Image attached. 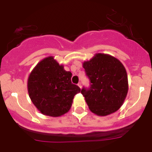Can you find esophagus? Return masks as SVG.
<instances>
[{"instance_id":"1","label":"esophagus","mask_w":152,"mask_h":152,"mask_svg":"<svg viewBox=\"0 0 152 152\" xmlns=\"http://www.w3.org/2000/svg\"><path fill=\"white\" fill-rule=\"evenodd\" d=\"M78 86H79V87H80V88H81V83H80V82H79V83H78Z\"/></svg>"}]
</instances>
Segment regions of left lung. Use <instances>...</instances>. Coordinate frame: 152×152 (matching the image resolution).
<instances>
[{
    "label": "left lung",
    "mask_w": 152,
    "mask_h": 152,
    "mask_svg": "<svg viewBox=\"0 0 152 152\" xmlns=\"http://www.w3.org/2000/svg\"><path fill=\"white\" fill-rule=\"evenodd\" d=\"M90 87H83L82 95L91 112L107 116L119 109L128 92V77L123 64L117 58L104 53H96L83 62Z\"/></svg>",
    "instance_id": "1"
}]
</instances>
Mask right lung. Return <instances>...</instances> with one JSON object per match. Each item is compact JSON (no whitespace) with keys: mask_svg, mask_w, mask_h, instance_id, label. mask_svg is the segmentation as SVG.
I'll list each match as a JSON object with an SVG mask.
<instances>
[{"mask_svg":"<svg viewBox=\"0 0 152 152\" xmlns=\"http://www.w3.org/2000/svg\"><path fill=\"white\" fill-rule=\"evenodd\" d=\"M71 76L53 56L43 59L33 69L28 79V91L41 114L57 117L70 110L74 96L81 91L71 83Z\"/></svg>","mask_w":152,"mask_h":152,"instance_id":"1","label":"right lung"}]
</instances>
